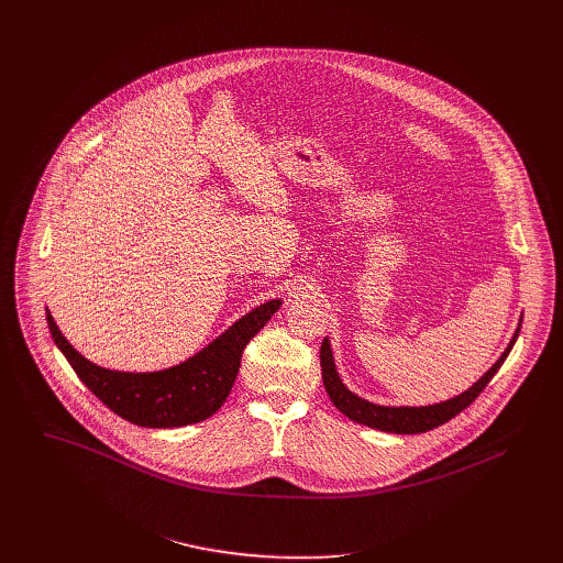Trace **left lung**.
Segmentation results:
<instances>
[{
  "instance_id": "left-lung-1",
  "label": "left lung",
  "mask_w": 563,
  "mask_h": 563,
  "mask_svg": "<svg viewBox=\"0 0 563 563\" xmlns=\"http://www.w3.org/2000/svg\"><path fill=\"white\" fill-rule=\"evenodd\" d=\"M518 333H520V327L516 329L509 346L498 357V362L483 375L482 379L471 390H466L464 395H460L455 399L438 402V405H427V407H382V405H375V402L364 401V399L355 397L340 382V377L335 373V366H333L331 346H329L327 340H322L321 344L322 384H324V390H327V395H329V399L333 401V405L346 418H351V420H355L360 424H366V427H373V429H382V431H390V433H424V431L435 429V427L449 422L451 418H455L460 411H464L471 402L482 395L483 388L492 382V377L496 375V371L503 366L505 357L509 355Z\"/></svg>"
}]
</instances>
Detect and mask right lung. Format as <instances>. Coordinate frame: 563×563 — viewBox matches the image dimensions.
Returning a JSON list of instances; mask_svg holds the SVG:
<instances>
[{
    "instance_id": "add662e5",
    "label": "right lung",
    "mask_w": 563,
    "mask_h": 563,
    "mask_svg": "<svg viewBox=\"0 0 563 563\" xmlns=\"http://www.w3.org/2000/svg\"><path fill=\"white\" fill-rule=\"evenodd\" d=\"M279 306L277 299L255 308L208 349L161 373H119L95 366L67 342L49 312L47 324L76 375L99 401L139 427L168 429L201 422L225 402L236 382L244 346Z\"/></svg>"
}]
</instances>
